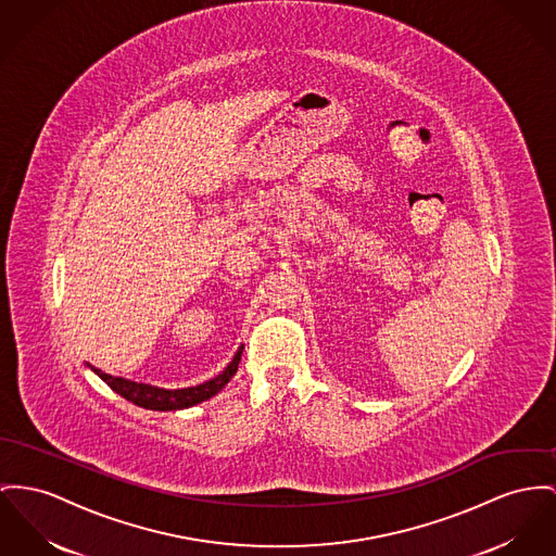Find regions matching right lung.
Listing matches in <instances>:
<instances>
[{"instance_id":"obj_1","label":"right lung","mask_w":556,"mask_h":556,"mask_svg":"<svg viewBox=\"0 0 556 556\" xmlns=\"http://www.w3.org/2000/svg\"><path fill=\"white\" fill-rule=\"evenodd\" d=\"M244 345L238 348V352L233 354L231 363L225 369L198 386L191 388H179V390H166V388H157V386H149V383H139L132 379H124V377H113L110 372H103L101 369H94L86 363V367L94 370L115 394H119L122 399L135 403L137 407L149 408V410H181V408L193 407L198 403H204L208 399H213L215 394H219L223 388L229 383V379L236 375L238 365H240V356H242Z\"/></svg>"}]
</instances>
